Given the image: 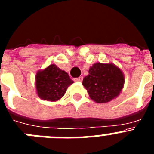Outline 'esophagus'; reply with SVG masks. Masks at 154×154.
<instances>
[{"mask_svg": "<svg viewBox=\"0 0 154 154\" xmlns=\"http://www.w3.org/2000/svg\"><path fill=\"white\" fill-rule=\"evenodd\" d=\"M82 79H83V77H82V76H80V77H79V78L75 79V81H76V82H82Z\"/></svg>", "mask_w": 154, "mask_h": 154, "instance_id": "obj_1", "label": "esophagus"}]
</instances>
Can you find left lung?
Masks as SVG:
<instances>
[{
    "label": "left lung",
    "instance_id": "8db88e82",
    "mask_svg": "<svg viewBox=\"0 0 154 154\" xmlns=\"http://www.w3.org/2000/svg\"><path fill=\"white\" fill-rule=\"evenodd\" d=\"M123 71L112 63L96 62L89 68L82 85L97 103H109L119 96L124 86Z\"/></svg>",
    "mask_w": 154,
    "mask_h": 154
}]
</instances>
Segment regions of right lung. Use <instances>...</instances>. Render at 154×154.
<instances>
[{
    "label": "right lung",
    "mask_w": 154,
    "mask_h": 154,
    "mask_svg": "<svg viewBox=\"0 0 154 154\" xmlns=\"http://www.w3.org/2000/svg\"><path fill=\"white\" fill-rule=\"evenodd\" d=\"M74 82L66 72L51 64L45 69L38 70L35 75V89L40 99L56 102L62 99L68 87Z\"/></svg>",
    "instance_id": "right-lung-1"
}]
</instances>
